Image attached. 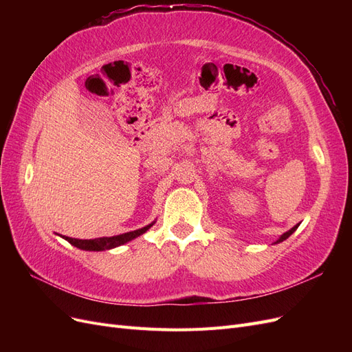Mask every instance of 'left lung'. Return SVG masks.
<instances>
[{
	"instance_id": "left-lung-1",
	"label": "left lung",
	"mask_w": 352,
	"mask_h": 352,
	"mask_svg": "<svg viewBox=\"0 0 352 352\" xmlns=\"http://www.w3.org/2000/svg\"><path fill=\"white\" fill-rule=\"evenodd\" d=\"M298 226H300V223H298V225H295V226H294L292 229H289V230H287V232H285V233H283V235H280V236H279V239H278V241H276V242H273V243H279V242H283L285 239H287V238H289V236L292 235V233H294V232H295V230L298 229Z\"/></svg>"
}]
</instances>
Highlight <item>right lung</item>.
I'll return each instance as SVG.
<instances>
[{
    "instance_id": "obj_1",
    "label": "right lung",
    "mask_w": 352,
    "mask_h": 352,
    "mask_svg": "<svg viewBox=\"0 0 352 352\" xmlns=\"http://www.w3.org/2000/svg\"><path fill=\"white\" fill-rule=\"evenodd\" d=\"M154 223L155 221L150 223V225H146L141 229L120 233V235H116V236H104V238H97V239H74V238H69V236H61V238L66 239L69 243H72L73 247H76L83 251H107V250L120 247V245H124L129 241L141 236L142 233H145L154 225Z\"/></svg>"
}]
</instances>
